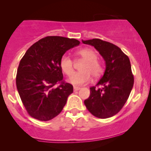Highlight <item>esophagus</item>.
<instances>
[{
	"label": "esophagus",
	"mask_w": 151,
	"mask_h": 151,
	"mask_svg": "<svg viewBox=\"0 0 151 151\" xmlns=\"http://www.w3.org/2000/svg\"><path fill=\"white\" fill-rule=\"evenodd\" d=\"M80 87H78V86H74V91H79V90L80 89Z\"/></svg>",
	"instance_id": "1"
}]
</instances>
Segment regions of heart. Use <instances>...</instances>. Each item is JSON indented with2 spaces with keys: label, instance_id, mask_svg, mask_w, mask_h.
Returning a JSON list of instances; mask_svg holds the SVG:
<instances>
[{
  "label": "heart",
  "instance_id": "obj_1",
  "mask_svg": "<svg viewBox=\"0 0 151 151\" xmlns=\"http://www.w3.org/2000/svg\"><path fill=\"white\" fill-rule=\"evenodd\" d=\"M77 55L85 60V63L80 67L81 71L76 72L71 76L68 82L73 85H83L88 83L91 76L93 79H98L103 73V67L97 60L98 55L96 52L91 48H84L79 50ZM60 69L67 76H71L74 71V63L71 58L67 55H63L60 58L59 63Z\"/></svg>",
  "mask_w": 151,
  "mask_h": 151
}]
</instances>
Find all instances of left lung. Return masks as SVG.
Listing matches in <instances>:
<instances>
[{"label": "left lung", "instance_id": "1", "mask_svg": "<svg viewBox=\"0 0 151 151\" xmlns=\"http://www.w3.org/2000/svg\"><path fill=\"white\" fill-rule=\"evenodd\" d=\"M83 43L95 47L106 64L104 75L96 86L90 88V96L84 104L96 118H110L122 109L133 88L130 60L119 47L110 42L93 39L83 40Z\"/></svg>", "mask_w": 151, "mask_h": 151}]
</instances>
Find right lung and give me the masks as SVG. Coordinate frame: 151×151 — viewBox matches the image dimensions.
Returning <instances> with one entry per match:
<instances>
[{"mask_svg": "<svg viewBox=\"0 0 151 151\" xmlns=\"http://www.w3.org/2000/svg\"><path fill=\"white\" fill-rule=\"evenodd\" d=\"M74 39L47 36L33 44L21 59L16 85L28 113L47 121L60 113L73 85L63 80L59 63L67 50L80 45ZM56 84L59 86L56 87Z\"/></svg>", "mask_w": 151, "mask_h": 151, "instance_id": "add662e5", "label": "right lung"}]
</instances>
